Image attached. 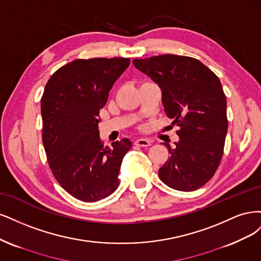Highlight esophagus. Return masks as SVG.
<instances>
[{"label":"esophagus","instance_id":"esophagus-1","mask_svg":"<svg viewBox=\"0 0 261 261\" xmlns=\"http://www.w3.org/2000/svg\"><path fill=\"white\" fill-rule=\"evenodd\" d=\"M150 142L149 140L147 139H138L134 141V144L138 145V146H142V147H146V146H149L150 145Z\"/></svg>","mask_w":261,"mask_h":261}]
</instances>
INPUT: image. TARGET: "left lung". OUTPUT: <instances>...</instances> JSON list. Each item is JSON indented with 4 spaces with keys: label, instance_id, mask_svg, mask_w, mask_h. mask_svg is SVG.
Here are the masks:
<instances>
[{
    "label": "left lung",
    "instance_id": "8db88e82",
    "mask_svg": "<svg viewBox=\"0 0 261 261\" xmlns=\"http://www.w3.org/2000/svg\"><path fill=\"white\" fill-rule=\"evenodd\" d=\"M156 82L168 118L179 125V141L166 146L170 156L158 170L171 189L195 191L213 178L223 155L228 118L219 78L196 58L165 54L133 60Z\"/></svg>",
    "mask_w": 261,
    "mask_h": 261
}]
</instances>
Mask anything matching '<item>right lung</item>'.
I'll use <instances>...</instances> for the list:
<instances>
[{"instance_id":"right-lung-1","label":"right lung","mask_w":261,"mask_h":261,"mask_svg":"<svg viewBox=\"0 0 261 261\" xmlns=\"http://www.w3.org/2000/svg\"><path fill=\"white\" fill-rule=\"evenodd\" d=\"M130 65V58L75 60L56 70L41 98L42 141L48 166L61 187L88 203L103 199L119 186L129 139L105 146L99 139V109Z\"/></svg>"}]
</instances>
